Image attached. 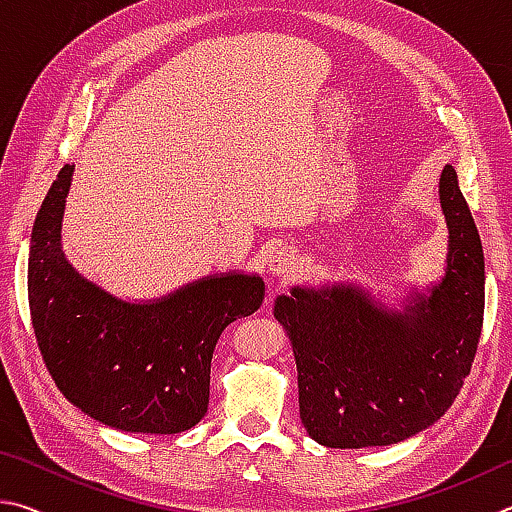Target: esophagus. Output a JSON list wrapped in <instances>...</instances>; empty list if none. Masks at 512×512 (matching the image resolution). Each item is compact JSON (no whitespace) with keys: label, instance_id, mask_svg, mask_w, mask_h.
<instances>
[{"label":"esophagus","instance_id":"1","mask_svg":"<svg viewBox=\"0 0 512 512\" xmlns=\"http://www.w3.org/2000/svg\"><path fill=\"white\" fill-rule=\"evenodd\" d=\"M297 270V256L288 249H276L270 258V272L274 276H285Z\"/></svg>","mask_w":512,"mask_h":512}]
</instances>
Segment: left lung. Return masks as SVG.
<instances>
[{"label":"left lung","mask_w":512,"mask_h":512,"mask_svg":"<svg viewBox=\"0 0 512 512\" xmlns=\"http://www.w3.org/2000/svg\"><path fill=\"white\" fill-rule=\"evenodd\" d=\"M438 195L450 240L429 297L393 312L357 285H297L274 303L297 360L301 423L321 445L405 441L452 407L470 375L486 303L483 247L452 166Z\"/></svg>","instance_id":"obj_1"}]
</instances>
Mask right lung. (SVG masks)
I'll list each match as a JSON object with an SVG mask.
<instances>
[{
  "mask_svg": "<svg viewBox=\"0 0 512 512\" xmlns=\"http://www.w3.org/2000/svg\"><path fill=\"white\" fill-rule=\"evenodd\" d=\"M74 166L38 211L29 251V308L42 360L71 405L98 423L179 434L209 407L211 357L222 330L261 308L256 274H220L148 303H130L80 276L60 229Z\"/></svg>",
  "mask_w": 512,
  "mask_h": 512,
  "instance_id": "add662e5",
  "label": "right lung"
}]
</instances>
